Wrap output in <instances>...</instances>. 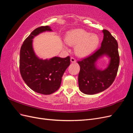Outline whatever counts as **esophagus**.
Masks as SVG:
<instances>
[{"mask_svg": "<svg viewBox=\"0 0 133 133\" xmlns=\"http://www.w3.org/2000/svg\"><path fill=\"white\" fill-rule=\"evenodd\" d=\"M70 61L71 63H75L76 62V60L74 57H71L70 58Z\"/></svg>", "mask_w": 133, "mask_h": 133, "instance_id": "34e87169", "label": "esophagus"}]
</instances>
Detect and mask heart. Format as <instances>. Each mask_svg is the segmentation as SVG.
I'll list each match as a JSON object with an SVG mask.
<instances>
[{"instance_id": "obj_1", "label": "heart", "mask_w": 133, "mask_h": 133, "mask_svg": "<svg viewBox=\"0 0 133 133\" xmlns=\"http://www.w3.org/2000/svg\"><path fill=\"white\" fill-rule=\"evenodd\" d=\"M66 43L70 45H76V53L80 57L90 54L97 47L99 38L95 34H90L83 29H75L68 32Z\"/></svg>"}]
</instances>
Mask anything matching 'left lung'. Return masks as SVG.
Here are the masks:
<instances>
[{"mask_svg": "<svg viewBox=\"0 0 133 133\" xmlns=\"http://www.w3.org/2000/svg\"><path fill=\"white\" fill-rule=\"evenodd\" d=\"M103 32L104 37L100 48L78 61L80 66L79 87L85 94L92 95L105 90L114 82L117 75L120 62L118 42L108 30L104 29ZM105 54L111 58L110 65L105 70H98L95 66V62Z\"/></svg>", "mask_w": 133, "mask_h": 133, "instance_id": "1", "label": "left lung"}]
</instances>
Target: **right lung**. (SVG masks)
<instances>
[{
	"label": "right lung",
	"mask_w": 133,
	"mask_h": 133,
	"mask_svg": "<svg viewBox=\"0 0 133 133\" xmlns=\"http://www.w3.org/2000/svg\"><path fill=\"white\" fill-rule=\"evenodd\" d=\"M48 26L36 28L24 41L20 51L19 69L22 77L31 90L49 95L58 90L62 76L70 64V57H54L49 60L36 57L32 47L33 38L45 31H51Z\"/></svg>",
	"instance_id": "right-lung-1"
}]
</instances>
